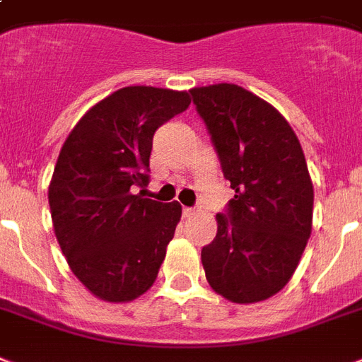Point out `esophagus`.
<instances>
[{
	"instance_id": "34e87169",
	"label": "esophagus",
	"mask_w": 362,
	"mask_h": 362,
	"mask_svg": "<svg viewBox=\"0 0 362 362\" xmlns=\"http://www.w3.org/2000/svg\"><path fill=\"white\" fill-rule=\"evenodd\" d=\"M193 214H195V210H193V208H189V206L182 208V216H184V217H191Z\"/></svg>"
}]
</instances>
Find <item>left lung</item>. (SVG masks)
Segmentation results:
<instances>
[{
    "label": "left lung",
    "instance_id": "8db88e82",
    "mask_svg": "<svg viewBox=\"0 0 362 362\" xmlns=\"http://www.w3.org/2000/svg\"><path fill=\"white\" fill-rule=\"evenodd\" d=\"M223 175L236 195L202 247L210 286L232 303L283 290L313 230L314 189L303 148L283 115L243 87L191 89Z\"/></svg>",
    "mask_w": 362,
    "mask_h": 362
}]
</instances>
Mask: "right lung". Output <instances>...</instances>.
<instances>
[{
	"mask_svg": "<svg viewBox=\"0 0 362 362\" xmlns=\"http://www.w3.org/2000/svg\"><path fill=\"white\" fill-rule=\"evenodd\" d=\"M189 104L186 90H115L79 119L59 152L48 189L55 238L96 298L132 301L158 277L182 206L134 189L151 178L154 132Z\"/></svg>",
	"mask_w": 362,
	"mask_h": 362,
	"instance_id": "obj_1",
	"label": "right lung"
}]
</instances>
